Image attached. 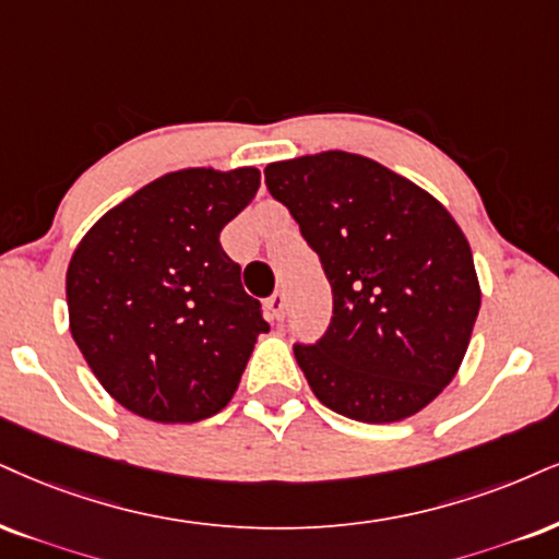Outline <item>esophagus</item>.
Wrapping results in <instances>:
<instances>
[{
    "label": "esophagus",
    "instance_id": "1",
    "mask_svg": "<svg viewBox=\"0 0 559 559\" xmlns=\"http://www.w3.org/2000/svg\"><path fill=\"white\" fill-rule=\"evenodd\" d=\"M266 308L272 321H282V316H285V293H274L272 298H266Z\"/></svg>",
    "mask_w": 559,
    "mask_h": 559
}]
</instances>
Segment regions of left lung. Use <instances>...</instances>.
Masks as SVG:
<instances>
[{
    "mask_svg": "<svg viewBox=\"0 0 559 559\" xmlns=\"http://www.w3.org/2000/svg\"><path fill=\"white\" fill-rule=\"evenodd\" d=\"M332 285V321L295 360L321 404L396 423L456 376L479 313L472 248L438 199L370 157L332 153L266 165Z\"/></svg>",
    "mask_w": 559,
    "mask_h": 559,
    "instance_id": "1",
    "label": "left lung"
}]
</instances>
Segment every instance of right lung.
<instances>
[{
  "mask_svg": "<svg viewBox=\"0 0 559 559\" xmlns=\"http://www.w3.org/2000/svg\"><path fill=\"white\" fill-rule=\"evenodd\" d=\"M261 174L176 170L90 227L67 269L69 329L103 389L153 423H199L236 394L261 302L219 246Z\"/></svg>",
  "mask_w": 559,
  "mask_h": 559,
  "instance_id": "add662e5",
  "label": "right lung"
}]
</instances>
